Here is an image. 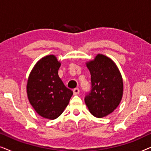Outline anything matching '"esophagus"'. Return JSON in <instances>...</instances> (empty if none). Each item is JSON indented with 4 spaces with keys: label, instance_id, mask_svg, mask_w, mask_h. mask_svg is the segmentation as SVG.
I'll return each mask as SVG.
<instances>
[{
    "label": "esophagus",
    "instance_id": "esophagus-1",
    "mask_svg": "<svg viewBox=\"0 0 151 151\" xmlns=\"http://www.w3.org/2000/svg\"><path fill=\"white\" fill-rule=\"evenodd\" d=\"M73 92L74 95H78V94H79V93H80V89L78 88H76L73 90Z\"/></svg>",
    "mask_w": 151,
    "mask_h": 151
}]
</instances>
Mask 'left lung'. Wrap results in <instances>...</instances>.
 Segmentation results:
<instances>
[{"label":"left lung","mask_w":151,"mask_h":151,"mask_svg":"<svg viewBox=\"0 0 151 151\" xmlns=\"http://www.w3.org/2000/svg\"><path fill=\"white\" fill-rule=\"evenodd\" d=\"M86 66L91 73V87L84 101L93 116L103 117L112 113L120 102L122 78L113 61L104 55L98 54Z\"/></svg>","instance_id":"obj_1"}]
</instances>
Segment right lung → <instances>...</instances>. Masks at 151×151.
I'll return each instance as SVG.
<instances>
[{"mask_svg": "<svg viewBox=\"0 0 151 151\" xmlns=\"http://www.w3.org/2000/svg\"><path fill=\"white\" fill-rule=\"evenodd\" d=\"M60 65L55 55H47L36 63L28 79L29 102L40 116L47 119L59 117L73 95L59 78Z\"/></svg>", "mask_w": 151, "mask_h": 151, "instance_id": "obj_1", "label": "right lung"}]
</instances>
